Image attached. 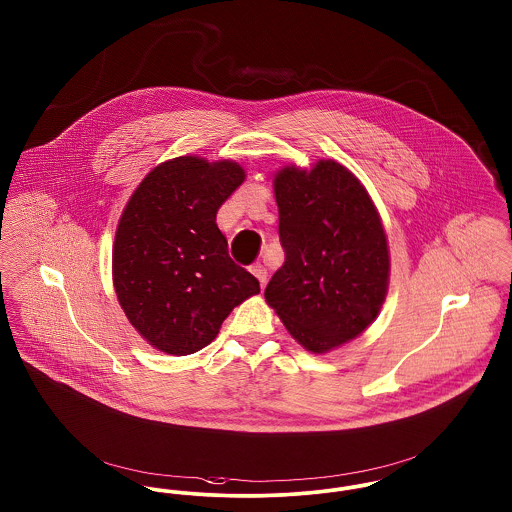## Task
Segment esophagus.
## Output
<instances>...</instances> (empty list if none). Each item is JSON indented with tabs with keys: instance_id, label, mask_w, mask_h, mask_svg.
Listing matches in <instances>:
<instances>
[{
	"instance_id": "34e87169",
	"label": "esophagus",
	"mask_w": 512,
	"mask_h": 512,
	"mask_svg": "<svg viewBox=\"0 0 512 512\" xmlns=\"http://www.w3.org/2000/svg\"><path fill=\"white\" fill-rule=\"evenodd\" d=\"M250 272L254 273V275L258 277V281H260V285H262V287L266 285V281H268V270H266L262 264H254V266L250 268Z\"/></svg>"
}]
</instances>
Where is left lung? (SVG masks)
<instances>
[{"instance_id":"obj_1","label":"left lung","mask_w":512,"mask_h":512,"mask_svg":"<svg viewBox=\"0 0 512 512\" xmlns=\"http://www.w3.org/2000/svg\"><path fill=\"white\" fill-rule=\"evenodd\" d=\"M283 266L266 287L289 334L312 353L357 338L388 287L386 235L363 184L334 161L275 176Z\"/></svg>"}]
</instances>
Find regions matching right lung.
Returning a JSON list of instances; mask_svg holds the SVG:
<instances>
[{
    "label": "right lung",
    "instance_id": "obj_1",
    "mask_svg": "<svg viewBox=\"0 0 512 512\" xmlns=\"http://www.w3.org/2000/svg\"><path fill=\"white\" fill-rule=\"evenodd\" d=\"M242 180L237 163L178 157L149 172L122 213L112 250L116 295L159 351H200L233 308L260 293L215 223Z\"/></svg>",
    "mask_w": 512,
    "mask_h": 512
}]
</instances>
